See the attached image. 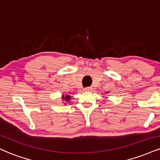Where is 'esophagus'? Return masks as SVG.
<instances>
[{
    "label": "esophagus",
    "instance_id": "34e87169",
    "mask_svg": "<svg viewBox=\"0 0 160 160\" xmlns=\"http://www.w3.org/2000/svg\"><path fill=\"white\" fill-rule=\"evenodd\" d=\"M84 90H91V88H90V87H88V88H84Z\"/></svg>",
    "mask_w": 160,
    "mask_h": 160
}]
</instances>
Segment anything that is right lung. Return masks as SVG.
Wrapping results in <instances>:
<instances>
[{"instance_id":"add662e5","label":"right lung","mask_w":160,"mask_h":160,"mask_svg":"<svg viewBox=\"0 0 160 160\" xmlns=\"http://www.w3.org/2000/svg\"><path fill=\"white\" fill-rule=\"evenodd\" d=\"M63 98H64V99H66V102H68L69 100L70 99V96H66L65 97H64Z\"/></svg>"}]
</instances>
